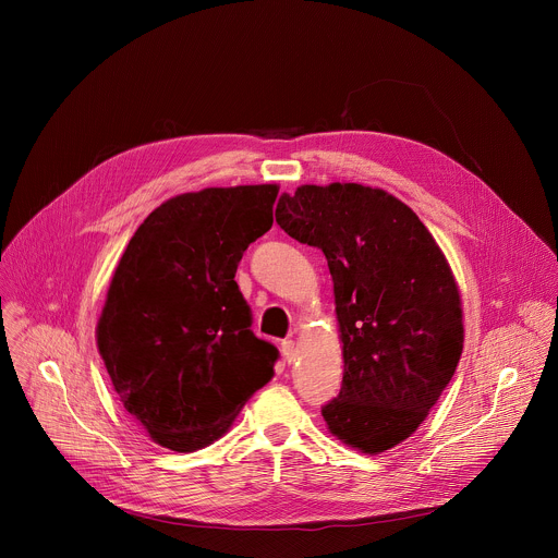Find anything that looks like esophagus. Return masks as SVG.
Wrapping results in <instances>:
<instances>
[{
	"label": "esophagus",
	"mask_w": 558,
	"mask_h": 558,
	"mask_svg": "<svg viewBox=\"0 0 558 558\" xmlns=\"http://www.w3.org/2000/svg\"><path fill=\"white\" fill-rule=\"evenodd\" d=\"M282 355H284V362L287 364H293L298 360V349H295V342L293 340H284L282 342Z\"/></svg>",
	"instance_id": "1"
}]
</instances>
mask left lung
<instances>
[{"label":"left lung","mask_w":558,"mask_h":558,"mask_svg":"<svg viewBox=\"0 0 558 558\" xmlns=\"http://www.w3.org/2000/svg\"><path fill=\"white\" fill-rule=\"evenodd\" d=\"M276 222L320 250L333 278L344 377L323 407L329 430L368 454L397 446L437 404L463 349L441 250L409 205L357 183L284 192Z\"/></svg>","instance_id":"obj_1"}]
</instances>
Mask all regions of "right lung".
Listing matches in <instances>:
<instances>
[{"label": "right lung", "instance_id": "1", "mask_svg": "<svg viewBox=\"0 0 558 558\" xmlns=\"http://www.w3.org/2000/svg\"><path fill=\"white\" fill-rule=\"evenodd\" d=\"M278 185L209 187L156 207L128 243L97 327L125 411L170 450L222 437L274 377L233 276L274 225Z\"/></svg>", "mask_w": 558, "mask_h": 558}]
</instances>
